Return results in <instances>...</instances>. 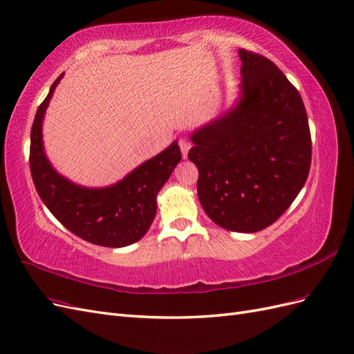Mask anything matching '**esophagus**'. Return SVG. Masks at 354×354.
I'll list each match as a JSON object with an SVG mask.
<instances>
[{"mask_svg": "<svg viewBox=\"0 0 354 354\" xmlns=\"http://www.w3.org/2000/svg\"><path fill=\"white\" fill-rule=\"evenodd\" d=\"M178 144H179V148H180V153H183V157L187 158L188 157V151L191 148V142L187 136H180L178 139Z\"/></svg>", "mask_w": 354, "mask_h": 354, "instance_id": "34e87169", "label": "esophagus"}]
</instances>
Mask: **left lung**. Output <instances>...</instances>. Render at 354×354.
<instances>
[{"label":"left lung","mask_w":354,"mask_h":354,"mask_svg":"<svg viewBox=\"0 0 354 354\" xmlns=\"http://www.w3.org/2000/svg\"><path fill=\"white\" fill-rule=\"evenodd\" d=\"M240 99L191 135L201 206L216 225L257 233L304 187L311 165L308 118L298 90L270 59L239 50Z\"/></svg>","instance_id":"left-lung-1"}]
</instances>
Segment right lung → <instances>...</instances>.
<instances>
[{
	"instance_id": "obj_1",
	"label": "right lung",
	"mask_w": 354,
	"mask_h": 354,
	"mask_svg": "<svg viewBox=\"0 0 354 354\" xmlns=\"http://www.w3.org/2000/svg\"><path fill=\"white\" fill-rule=\"evenodd\" d=\"M60 74L38 106L31 129L29 167L39 198L53 216L88 243L123 248L140 240L151 227L157 212V194L180 161L175 140L165 151L120 183L105 188H86L71 183L50 165L43 147V118Z\"/></svg>"
}]
</instances>
